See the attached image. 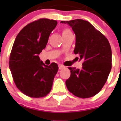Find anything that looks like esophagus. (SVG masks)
Returning <instances> with one entry per match:
<instances>
[{
    "instance_id": "obj_1",
    "label": "esophagus",
    "mask_w": 121,
    "mask_h": 121,
    "mask_svg": "<svg viewBox=\"0 0 121 121\" xmlns=\"http://www.w3.org/2000/svg\"><path fill=\"white\" fill-rule=\"evenodd\" d=\"M65 68V67H64V65H61V64H59V70H62V69H63V68Z\"/></svg>"
}]
</instances>
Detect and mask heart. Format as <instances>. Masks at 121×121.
<instances>
[{
    "label": "heart",
    "instance_id": "b5f03b06",
    "mask_svg": "<svg viewBox=\"0 0 121 121\" xmlns=\"http://www.w3.org/2000/svg\"><path fill=\"white\" fill-rule=\"evenodd\" d=\"M68 32H71V31H70V30H68V29H64L62 31V34H64V33H68Z\"/></svg>",
    "mask_w": 121,
    "mask_h": 121
}]
</instances>
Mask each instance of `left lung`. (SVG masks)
<instances>
[{"label":"left lung","mask_w":121,"mask_h":121,"mask_svg":"<svg viewBox=\"0 0 121 121\" xmlns=\"http://www.w3.org/2000/svg\"><path fill=\"white\" fill-rule=\"evenodd\" d=\"M76 35L74 53L83 60L81 69L68 67L71 75L66 81L68 91L81 98L93 97L101 90L112 69V49L105 36L88 21H61Z\"/></svg>","instance_id":"1"}]
</instances>
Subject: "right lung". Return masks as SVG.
I'll list each match as a JSON object with an SVG mask.
<instances>
[{
  "label": "right lung",
  "instance_id": "add662e5",
  "mask_svg": "<svg viewBox=\"0 0 121 121\" xmlns=\"http://www.w3.org/2000/svg\"><path fill=\"white\" fill-rule=\"evenodd\" d=\"M57 21L39 19L28 23L16 37L11 51L9 68L17 88L31 98H42L50 92L58 65H46L39 54L46 47Z\"/></svg>",
  "mask_w": 121,
  "mask_h": 121
}]
</instances>
